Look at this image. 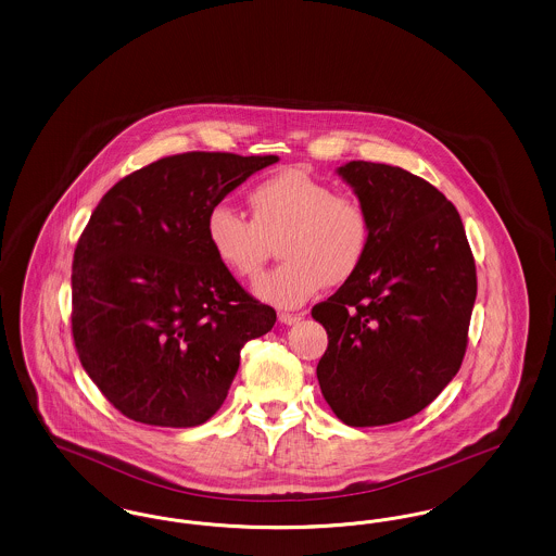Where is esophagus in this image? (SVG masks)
I'll return each instance as SVG.
<instances>
[{"label": "esophagus", "instance_id": "1", "mask_svg": "<svg viewBox=\"0 0 556 556\" xmlns=\"http://www.w3.org/2000/svg\"><path fill=\"white\" fill-rule=\"evenodd\" d=\"M302 318V315H291V313H279V320L283 323V325H295L298 320Z\"/></svg>", "mask_w": 556, "mask_h": 556}]
</instances>
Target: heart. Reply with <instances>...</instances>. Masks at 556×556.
<instances>
[{"label":"heart","instance_id":"1","mask_svg":"<svg viewBox=\"0 0 556 556\" xmlns=\"http://www.w3.org/2000/svg\"><path fill=\"white\" fill-rule=\"evenodd\" d=\"M252 218L225 204L206 214L214 258L239 279L261 275L277 239L283 263L254 286L261 300L295 308L325 286L348 283L365 263L372 241L367 206L304 170H281L248 193Z\"/></svg>","mask_w":556,"mask_h":556}]
</instances>
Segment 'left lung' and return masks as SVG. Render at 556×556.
<instances>
[{"instance_id":"left-lung-1","label":"left lung","mask_w":556,"mask_h":556,"mask_svg":"<svg viewBox=\"0 0 556 556\" xmlns=\"http://www.w3.org/2000/svg\"><path fill=\"white\" fill-rule=\"evenodd\" d=\"M372 220L361 270L313 308L329 338L320 392L352 427L421 413L460 369L476 261L452 202L421 177L352 160L338 168Z\"/></svg>"}]
</instances>
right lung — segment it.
I'll return each mask as SVG.
<instances>
[{"label":"right lung","mask_w":556,"mask_h":556,"mask_svg":"<svg viewBox=\"0 0 556 556\" xmlns=\"http://www.w3.org/2000/svg\"><path fill=\"white\" fill-rule=\"evenodd\" d=\"M277 156L187 152L108 191L73 258V338L108 402L137 424L195 427L225 402L245 342L277 313L218 265L206 214Z\"/></svg>","instance_id":"add662e5"}]
</instances>
